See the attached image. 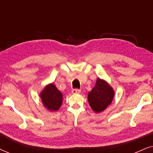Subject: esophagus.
<instances>
[{
	"label": "esophagus",
	"instance_id": "34e87169",
	"mask_svg": "<svg viewBox=\"0 0 153 153\" xmlns=\"http://www.w3.org/2000/svg\"><path fill=\"white\" fill-rule=\"evenodd\" d=\"M81 91L79 89H77V88H74V89H72V93L73 94H78V93H80Z\"/></svg>",
	"mask_w": 153,
	"mask_h": 153
}]
</instances>
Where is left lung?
<instances>
[{
    "label": "left lung",
    "instance_id": "obj_1",
    "mask_svg": "<svg viewBox=\"0 0 153 153\" xmlns=\"http://www.w3.org/2000/svg\"><path fill=\"white\" fill-rule=\"evenodd\" d=\"M114 95L112 87L103 79L97 78L95 86L88 93V101L94 111L100 113L111 104Z\"/></svg>",
    "mask_w": 153,
    "mask_h": 153
}]
</instances>
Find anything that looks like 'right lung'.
Segmentation results:
<instances>
[{
  "instance_id": "obj_1",
  "label": "right lung",
  "mask_w": 153,
  "mask_h": 153,
  "mask_svg": "<svg viewBox=\"0 0 153 153\" xmlns=\"http://www.w3.org/2000/svg\"><path fill=\"white\" fill-rule=\"evenodd\" d=\"M43 105L50 111H56L62 103V94L53 83L46 85L40 93Z\"/></svg>"
}]
</instances>
